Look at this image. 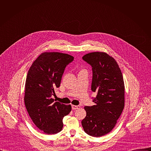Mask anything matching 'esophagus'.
I'll return each mask as SVG.
<instances>
[{"label":"esophagus","mask_w":151,"mask_h":151,"mask_svg":"<svg viewBox=\"0 0 151 151\" xmlns=\"http://www.w3.org/2000/svg\"><path fill=\"white\" fill-rule=\"evenodd\" d=\"M72 107L73 110H76L80 108L79 106H75V105H72Z\"/></svg>","instance_id":"1"}]
</instances>
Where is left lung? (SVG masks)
Here are the masks:
<instances>
[{
    "instance_id": "left-lung-1",
    "label": "left lung",
    "mask_w": 151,
    "mask_h": 151,
    "mask_svg": "<svg viewBox=\"0 0 151 151\" xmlns=\"http://www.w3.org/2000/svg\"><path fill=\"white\" fill-rule=\"evenodd\" d=\"M92 66L91 90L97 93L92 106H85L87 112L82 121L84 132L93 137L111 132L124 108L125 87L116 60L104 52H93L82 57Z\"/></svg>"
}]
</instances>
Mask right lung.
<instances>
[{
    "instance_id": "add662e5",
    "label": "right lung",
    "mask_w": 151,
    "mask_h": 151,
    "mask_svg": "<svg viewBox=\"0 0 151 151\" xmlns=\"http://www.w3.org/2000/svg\"><path fill=\"white\" fill-rule=\"evenodd\" d=\"M74 57L58 52H44L30 68L25 84L24 100L35 125L47 134L62 130L63 119L72 110L70 104L54 102L51 97L60 85L64 69Z\"/></svg>"
}]
</instances>
